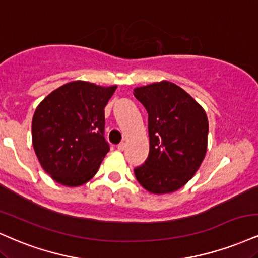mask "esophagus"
<instances>
[{
  "instance_id": "esophagus-1",
  "label": "esophagus",
  "mask_w": 258,
  "mask_h": 258,
  "mask_svg": "<svg viewBox=\"0 0 258 258\" xmlns=\"http://www.w3.org/2000/svg\"><path fill=\"white\" fill-rule=\"evenodd\" d=\"M126 149V144L125 143H120L119 145H117V150L119 151H123Z\"/></svg>"
}]
</instances>
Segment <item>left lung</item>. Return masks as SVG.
<instances>
[{"label": "left lung", "mask_w": 258, "mask_h": 258, "mask_svg": "<svg viewBox=\"0 0 258 258\" xmlns=\"http://www.w3.org/2000/svg\"><path fill=\"white\" fill-rule=\"evenodd\" d=\"M148 111L150 151L135 169L136 179L155 195L179 190L196 174L208 148L209 123L203 107L168 80L133 90Z\"/></svg>", "instance_id": "8db88e82"}]
</instances>
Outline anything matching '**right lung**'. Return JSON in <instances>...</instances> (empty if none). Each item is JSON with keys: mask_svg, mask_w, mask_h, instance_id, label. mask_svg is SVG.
<instances>
[{"mask_svg": "<svg viewBox=\"0 0 258 258\" xmlns=\"http://www.w3.org/2000/svg\"><path fill=\"white\" fill-rule=\"evenodd\" d=\"M117 86L74 80L50 92L32 117V145L42 168L58 184L76 187L94 178L109 151L104 107Z\"/></svg>", "mask_w": 258, "mask_h": 258, "instance_id": "obj_1", "label": "right lung"}]
</instances>
